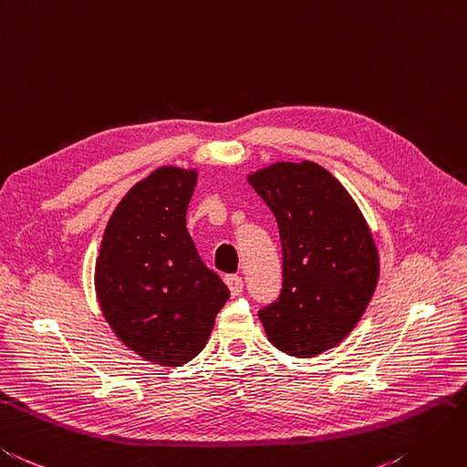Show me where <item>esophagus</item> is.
Here are the masks:
<instances>
[{"instance_id": "34e87169", "label": "esophagus", "mask_w": 467, "mask_h": 467, "mask_svg": "<svg viewBox=\"0 0 467 467\" xmlns=\"http://www.w3.org/2000/svg\"><path fill=\"white\" fill-rule=\"evenodd\" d=\"M225 285H228L232 296L242 295V291H244V281H242V276H239V275H228V276H225Z\"/></svg>"}]
</instances>
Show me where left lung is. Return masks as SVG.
I'll return each mask as SVG.
<instances>
[{
    "instance_id": "8db88e82",
    "label": "left lung",
    "mask_w": 467,
    "mask_h": 467,
    "mask_svg": "<svg viewBox=\"0 0 467 467\" xmlns=\"http://www.w3.org/2000/svg\"><path fill=\"white\" fill-rule=\"evenodd\" d=\"M275 213L283 288L259 310L283 354L317 358L354 330L379 281V251L356 200L312 161H281L247 176Z\"/></svg>"
}]
</instances>
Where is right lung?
<instances>
[{
  "label": "right lung",
  "mask_w": 467,
  "mask_h": 467,
  "mask_svg": "<svg viewBox=\"0 0 467 467\" xmlns=\"http://www.w3.org/2000/svg\"><path fill=\"white\" fill-rule=\"evenodd\" d=\"M196 169L165 165L113 210L96 259L99 308L145 361L181 368L208 344L228 286L200 259L186 230Z\"/></svg>",
  "instance_id": "add662e5"
}]
</instances>
